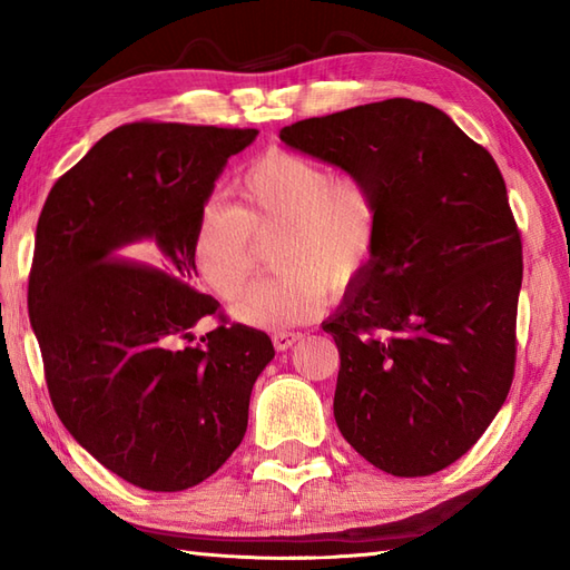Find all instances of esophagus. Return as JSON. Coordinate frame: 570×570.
<instances>
[{
  "label": "esophagus",
  "instance_id": "obj_1",
  "mask_svg": "<svg viewBox=\"0 0 570 570\" xmlns=\"http://www.w3.org/2000/svg\"><path fill=\"white\" fill-rule=\"evenodd\" d=\"M298 341H301V333H294V331H276L272 335V343H274V347L278 350V353H284V350H288Z\"/></svg>",
  "mask_w": 570,
  "mask_h": 570
}]
</instances>
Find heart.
<instances>
[{
	"instance_id": "heart-1",
	"label": "heart",
	"mask_w": 570,
	"mask_h": 570,
	"mask_svg": "<svg viewBox=\"0 0 570 570\" xmlns=\"http://www.w3.org/2000/svg\"><path fill=\"white\" fill-rule=\"evenodd\" d=\"M235 205L205 203L190 233V262L210 292L235 301L272 245L274 276L235 306L242 323L286 328L323 308L367 272L380 242L377 193L357 174H333L311 156L272 149L233 184Z\"/></svg>"
}]
</instances>
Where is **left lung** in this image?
<instances>
[{"mask_svg": "<svg viewBox=\"0 0 570 570\" xmlns=\"http://www.w3.org/2000/svg\"><path fill=\"white\" fill-rule=\"evenodd\" d=\"M377 193L374 259L323 331L341 353L333 414L390 475L448 468L514 380L522 239L492 154L433 105L392 98L278 131Z\"/></svg>", "mask_w": 570, "mask_h": 570, "instance_id": "obj_1", "label": "left lung"}]
</instances>
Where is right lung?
<instances>
[{
	"label": "right lung",
	"instance_id": "add662e5",
	"mask_svg": "<svg viewBox=\"0 0 570 570\" xmlns=\"http://www.w3.org/2000/svg\"><path fill=\"white\" fill-rule=\"evenodd\" d=\"M257 135L117 127L56 180L36 225L29 318L53 409L85 451L141 490L210 478L245 439L252 386L274 357L269 335L227 323L190 284L200 205ZM205 315L218 325L188 346Z\"/></svg>",
	"mask_w": 570,
	"mask_h": 570
}]
</instances>
